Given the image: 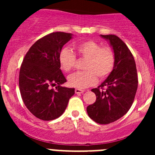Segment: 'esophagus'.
Segmentation results:
<instances>
[{"instance_id":"34e87169","label":"esophagus","mask_w":155,"mask_h":155,"mask_svg":"<svg viewBox=\"0 0 155 155\" xmlns=\"http://www.w3.org/2000/svg\"><path fill=\"white\" fill-rule=\"evenodd\" d=\"M75 92H76V94H82L84 92V90H81L79 88H76L75 89Z\"/></svg>"}]
</instances>
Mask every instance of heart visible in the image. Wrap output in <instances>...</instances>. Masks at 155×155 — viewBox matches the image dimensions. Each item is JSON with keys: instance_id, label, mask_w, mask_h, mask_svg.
I'll return each instance as SVG.
<instances>
[{"instance_id": "b5f03b06", "label": "heart", "mask_w": 155, "mask_h": 155, "mask_svg": "<svg viewBox=\"0 0 155 155\" xmlns=\"http://www.w3.org/2000/svg\"><path fill=\"white\" fill-rule=\"evenodd\" d=\"M75 49L79 56L87 61L83 72H77L68 78V83L77 88H85L92 86L100 79L107 78L113 70L115 63V54L109 47H102L101 44L87 40L75 46ZM59 64L65 72H70L74 68L76 58L74 53L68 48H63L59 53Z\"/></svg>"}]
</instances>
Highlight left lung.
Masks as SVG:
<instances>
[{"label": "left lung", "mask_w": 155, "mask_h": 155, "mask_svg": "<svg viewBox=\"0 0 155 155\" xmlns=\"http://www.w3.org/2000/svg\"><path fill=\"white\" fill-rule=\"evenodd\" d=\"M109 40L115 58V67L107 79L91 91L96 101L87 107L88 116L95 122L107 124L119 119L134 103L138 87L137 67L132 53L116 35H101Z\"/></svg>", "instance_id": "left-lung-1"}]
</instances>
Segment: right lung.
Listing matches in <instances>:
<instances>
[{"instance_id": "right-lung-1", "label": "right lung", "mask_w": 155, "mask_h": 155, "mask_svg": "<svg viewBox=\"0 0 155 155\" xmlns=\"http://www.w3.org/2000/svg\"><path fill=\"white\" fill-rule=\"evenodd\" d=\"M72 34L53 32L39 39L29 48L21 63L18 85L28 109L37 118L51 121L66 109L74 88L61 86L67 82L61 70L58 56ZM57 86L54 89L51 86Z\"/></svg>"}]
</instances>
